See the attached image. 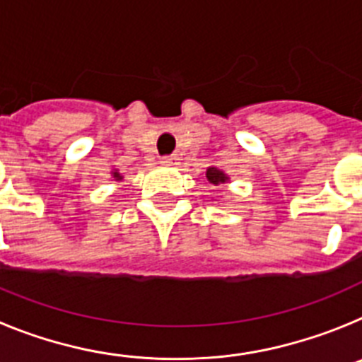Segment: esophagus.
Returning <instances> with one entry per match:
<instances>
[{
    "mask_svg": "<svg viewBox=\"0 0 362 362\" xmlns=\"http://www.w3.org/2000/svg\"><path fill=\"white\" fill-rule=\"evenodd\" d=\"M161 165L177 166L179 165V158H177V156H165V158H161Z\"/></svg>",
    "mask_w": 362,
    "mask_h": 362,
    "instance_id": "obj_1",
    "label": "esophagus"
}]
</instances>
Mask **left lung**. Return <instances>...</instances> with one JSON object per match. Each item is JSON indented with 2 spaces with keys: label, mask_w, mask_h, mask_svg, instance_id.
<instances>
[{
  "label": "left lung",
  "mask_w": 362,
  "mask_h": 362,
  "mask_svg": "<svg viewBox=\"0 0 362 362\" xmlns=\"http://www.w3.org/2000/svg\"><path fill=\"white\" fill-rule=\"evenodd\" d=\"M206 179L217 187V185L228 183L230 177L225 174V170H221L219 166H209V168H206Z\"/></svg>",
  "instance_id": "obj_1"
}]
</instances>
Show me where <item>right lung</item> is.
Returning <instances> with one entry per match:
<instances>
[{
    "label": "right lung",
    "mask_w": 362,
    "mask_h": 362,
    "mask_svg": "<svg viewBox=\"0 0 362 362\" xmlns=\"http://www.w3.org/2000/svg\"><path fill=\"white\" fill-rule=\"evenodd\" d=\"M110 175H112V179H114V181H121V179H123V175L119 174V170H117V168H112Z\"/></svg>",
    "instance_id": "right-lung-1"
}]
</instances>
